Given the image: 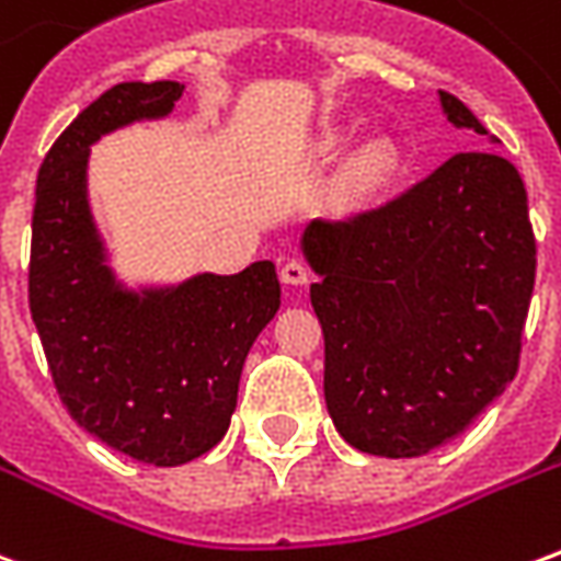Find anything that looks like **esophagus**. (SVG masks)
I'll list each match as a JSON object with an SVG mask.
<instances>
[{"label": "esophagus", "mask_w": 561, "mask_h": 561, "mask_svg": "<svg viewBox=\"0 0 561 561\" xmlns=\"http://www.w3.org/2000/svg\"><path fill=\"white\" fill-rule=\"evenodd\" d=\"M279 279L285 285H306L309 282V270H306L304 261H285L279 270Z\"/></svg>", "instance_id": "obj_1"}]
</instances>
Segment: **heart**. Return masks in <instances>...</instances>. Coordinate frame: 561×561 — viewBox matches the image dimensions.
Here are the masks:
<instances>
[{"label": "heart", "mask_w": 561, "mask_h": 561, "mask_svg": "<svg viewBox=\"0 0 561 561\" xmlns=\"http://www.w3.org/2000/svg\"><path fill=\"white\" fill-rule=\"evenodd\" d=\"M393 173H397V152H393V147L385 144V140H376V144H366V147L348 161L345 185H348L352 195L373 197L390 183Z\"/></svg>", "instance_id": "heart-1"}]
</instances>
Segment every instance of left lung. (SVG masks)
I'll list each match as a JSON object with an SVG mask.
<instances>
[{
  "instance_id": "1",
  "label": "left lung",
  "mask_w": 561,
  "mask_h": 561,
  "mask_svg": "<svg viewBox=\"0 0 561 561\" xmlns=\"http://www.w3.org/2000/svg\"><path fill=\"white\" fill-rule=\"evenodd\" d=\"M447 123L486 135L438 92ZM304 252L324 330V400L376 457H423L514 381L535 288L526 185L495 152H457L385 207L312 219Z\"/></svg>"
}]
</instances>
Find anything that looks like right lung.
<instances>
[{
  "mask_svg": "<svg viewBox=\"0 0 561 561\" xmlns=\"http://www.w3.org/2000/svg\"><path fill=\"white\" fill-rule=\"evenodd\" d=\"M183 90L131 80L99 95L44 156L32 209L30 312L56 393L87 433L152 466H183L219 445L245 354L279 312L273 261L144 291L123 288L104 264L87 201L90 147L168 116Z\"/></svg>",
  "mask_w": 561,
  "mask_h": 561,
  "instance_id": "right-lung-1",
  "label": "right lung"
}]
</instances>
